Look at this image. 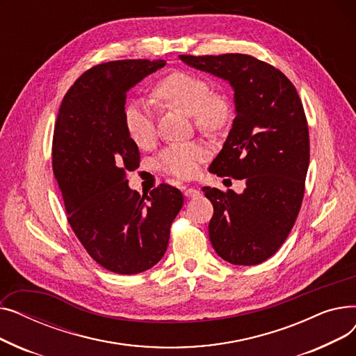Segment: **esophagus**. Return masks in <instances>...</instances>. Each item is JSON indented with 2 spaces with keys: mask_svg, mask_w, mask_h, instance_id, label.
I'll return each instance as SVG.
<instances>
[{
  "mask_svg": "<svg viewBox=\"0 0 356 356\" xmlns=\"http://www.w3.org/2000/svg\"><path fill=\"white\" fill-rule=\"evenodd\" d=\"M199 195H200V192H199L197 189H195V188L184 189V196H186V197H189V199H192V197H196V196H199Z\"/></svg>",
  "mask_w": 356,
  "mask_h": 356,
  "instance_id": "34e87169",
  "label": "esophagus"
}]
</instances>
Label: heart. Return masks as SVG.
Listing matches in <instances>:
<instances>
[{"instance_id": "b5f03b06", "label": "heart", "mask_w": 356, "mask_h": 356, "mask_svg": "<svg viewBox=\"0 0 356 356\" xmlns=\"http://www.w3.org/2000/svg\"><path fill=\"white\" fill-rule=\"evenodd\" d=\"M154 93L168 105L193 115L196 127L208 133L223 128L231 118L228 98L220 93H211L208 81L193 73H170L157 83ZM124 122L129 138L138 147H145L154 140V114L147 104L137 102L129 105L125 109ZM204 157L207 149L202 144H176L164 149L159 159V165L168 175L188 179L196 173L199 161Z\"/></svg>"}]
</instances>
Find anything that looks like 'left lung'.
Returning <instances> with one entry per match:
<instances>
[{
  "instance_id": "left-lung-1",
  "label": "left lung",
  "mask_w": 356,
  "mask_h": 356,
  "mask_svg": "<svg viewBox=\"0 0 356 356\" xmlns=\"http://www.w3.org/2000/svg\"><path fill=\"white\" fill-rule=\"evenodd\" d=\"M179 59L231 85L235 118L209 170L245 180L242 193L203 188L213 204L209 238L235 266H255L283 245L302 207L309 168V128L284 73L252 56L229 53Z\"/></svg>"
}]
</instances>
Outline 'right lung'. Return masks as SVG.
I'll list each match as a JSON object with an SVG mask.
<instances>
[{"label":"right lung","instance_id":"add662e5","mask_svg":"<svg viewBox=\"0 0 356 356\" xmlns=\"http://www.w3.org/2000/svg\"><path fill=\"white\" fill-rule=\"evenodd\" d=\"M165 60H115L85 72L59 108L53 136V172L67 220L88 254L117 274H137L163 258L179 189L161 184L148 195L128 186L140 161L124 115L127 92Z\"/></svg>","mask_w":356,"mask_h":356}]
</instances>
